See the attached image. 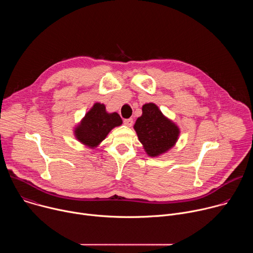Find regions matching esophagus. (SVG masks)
I'll list each match as a JSON object with an SVG mask.
<instances>
[{
	"instance_id": "esophagus-1",
	"label": "esophagus",
	"mask_w": 253,
	"mask_h": 253,
	"mask_svg": "<svg viewBox=\"0 0 253 253\" xmlns=\"http://www.w3.org/2000/svg\"><path fill=\"white\" fill-rule=\"evenodd\" d=\"M124 124H125L127 127H131V126L133 125V119H132V118L125 119V120H124Z\"/></svg>"
}]
</instances>
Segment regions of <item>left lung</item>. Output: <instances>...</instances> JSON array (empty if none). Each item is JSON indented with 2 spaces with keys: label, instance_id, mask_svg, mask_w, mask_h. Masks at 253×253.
<instances>
[{
  "label": "left lung",
  "instance_id": "left-lung-1",
  "mask_svg": "<svg viewBox=\"0 0 253 253\" xmlns=\"http://www.w3.org/2000/svg\"><path fill=\"white\" fill-rule=\"evenodd\" d=\"M134 130L146 154L159 157L175 146L180 135V128L166 117L154 103L142 106V115L137 118Z\"/></svg>",
  "mask_w": 253,
  "mask_h": 253
}]
</instances>
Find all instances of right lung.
I'll use <instances>...</instances> for the list:
<instances>
[{
	"instance_id": "1",
	"label": "right lung",
	"mask_w": 253,
	"mask_h": 253,
	"mask_svg": "<svg viewBox=\"0 0 253 253\" xmlns=\"http://www.w3.org/2000/svg\"><path fill=\"white\" fill-rule=\"evenodd\" d=\"M122 123V119L117 112H107L104 104L96 102L74 127L73 133L77 141L84 146L95 149L112 129Z\"/></svg>"
}]
</instances>
